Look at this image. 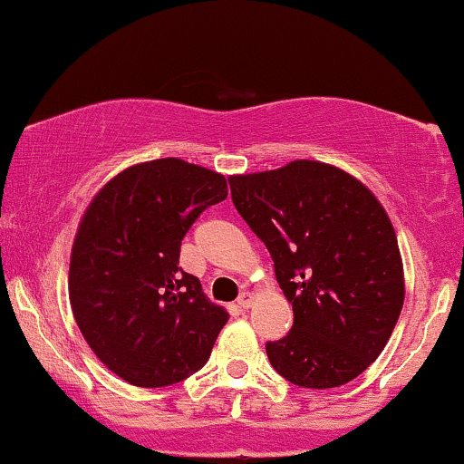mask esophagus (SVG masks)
Segmentation results:
<instances>
[{
    "instance_id": "esophagus-1",
    "label": "esophagus",
    "mask_w": 464,
    "mask_h": 464,
    "mask_svg": "<svg viewBox=\"0 0 464 464\" xmlns=\"http://www.w3.org/2000/svg\"><path fill=\"white\" fill-rule=\"evenodd\" d=\"M237 304H238V308L247 310V308L252 306V304H254L252 293H241V295H238V299H237Z\"/></svg>"
}]
</instances>
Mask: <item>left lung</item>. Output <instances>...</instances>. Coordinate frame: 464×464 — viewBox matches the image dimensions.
<instances>
[{
    "instance_id": "8db88e82",
    "label": "left lung",
    "mask_w": 464,
    "mask_h": 464,
    "mask_svg": "<svg viewBox=\"0 0 464 464\" xmlns=\"http://www.w3.org/2000/svg\"><path fill=\"white\" fill-rule=\"evenodd\" d=\"M238 215L269 249L293 328L266 343L271 367L334 389L384 350L404 306L395 230L356 178L314 160L230 178Z\"/></svg>"
}]
</instances>
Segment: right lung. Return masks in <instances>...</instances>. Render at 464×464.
I'll return each instance as SVG.
<instances>
[{
    "label": "right lung",
    "mask_w": 464,
    "mask_h": 464,
    "mask_svg": "<svg viewBox=\"0 0 464 464\" xmlns=\"http://www.w3.org/2000/svg\"><path fill=\"white\" fill-rule=\"evenodd\" d=\"M226 198L221 173L160 158L125 169L91 201L71 252V310L95 356L125 382L158 389L208 362L230 314L179 266V245Z\"/></svg>",
    "instance_id": "right-lung-1"
}]
</instances>
